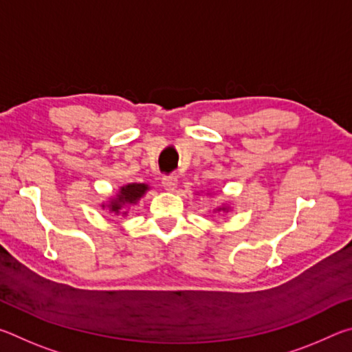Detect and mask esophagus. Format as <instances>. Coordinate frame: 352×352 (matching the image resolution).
I'll return each instance as SVG.
<instances>
[{
	"label": "esophagus",
	"instance_id": "esophagus-1",
	"mask_svg": "<svg viewBox=\"0 0 352 352\" xmlns=\"http://www.w3.org/2000/svg\"><path fill=\"white\" fill-rule=\"evenodd\" d=\"M178 184V178L175 175H169V177H163V186L168 190H175Z\"/></svg>",
	"mask_w": 352,
	"mask_h": 352
}]
</instances>
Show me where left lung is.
<instances>
[{
    "label": "left lung",
    "mask_w": 352,
    "mask_h": 352,
    "mask_svg": "<svg viewBox=\"0 0 352 352\" xmlns=\"http://www.w3.org/2000/svg\"><path fill=\"white\" fill-rule=\"evenodd\" d=\"M228 211H230V206H226V205L217 206V208H214V210H212V212H228Z\"/></svg>",
    "instance_id": "obj_1"
}]
</instances>
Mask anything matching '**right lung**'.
Here are the masks:
<instances>
[{
	"instance_id": "1",
	"label": "right lung",
	"mask_w": 352,
	"mask_h": 352,
	"mask_svg": "<svg viewBox=\"0 0 352 352\" xmlns=\"http://www.w3.org/2000/svg\"><path fill=\"white\" fill-rule=\"evenodd\" d=\"M151 189L146 183H129L119 188L116 195L109 199L107 204H102V210H109V212L115 216H127L129 206H133L140 201L141 197Z\"/></svg>"
}]
</instances>
